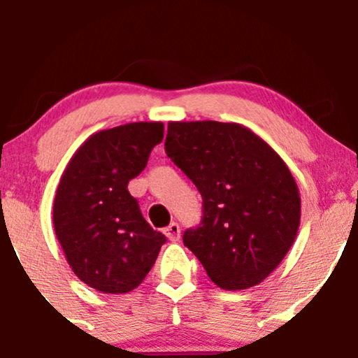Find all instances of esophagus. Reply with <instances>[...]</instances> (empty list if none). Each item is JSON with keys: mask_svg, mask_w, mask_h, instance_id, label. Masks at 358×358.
<instances>
[{"mask_svg": "<svg viewBox=\"0 0 358 358\" xmlns=\"http://www.w3.org/2000/svg\"><path fill=\"white\" fill-rule=\"evenodd\" d=\"M163 232H165L168 241L176 242V241H180V232H182V229H180V225L176 224V222H173V224L168 225V227Z\"/></svg>", "mask_w": 358, "mask_h": 358, "instance_id": "1", "label": "esophagus"}]
</instances>
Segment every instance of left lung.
Here are the masks:
<instances>
[{
  "label": "left lung",
  "instance_id": "1",
  "mask_svg": "<svg viewBox=\"0 0 358 358\" xmlns=\"http://www.w3.org/2000/svg\"><path fill=\"white\" fill-rule=\"evenodd\" d=\"M168 158L203 199L200 227L183 234L213 285L248 289L264 281L291 249L301 199L289 168L239 122L170 121Z\"/></svg>",
  "mask_w": 358,
  "mask_h": 358
}]
</instances>
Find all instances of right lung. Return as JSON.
Returning <instances> with one entry per match:
<instances>
[{"mask_svg": "<svg viewBox=\"0 0 358 358\" xmlns=\"http://www.w3.org/2000/svg\"><path fill=\"white\" fill-rule=\"evenodd\" d=\"M163 131L159 121L97 131L60 176L53 200L55 236L76 276L101 293L122 294L138 287L166 242L127 192Z\"/></svg>", "mask_w": 358, "mask_h": 358, "instance_id": "right-lung-1", "label": "right lung"}]
</instances>
